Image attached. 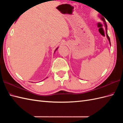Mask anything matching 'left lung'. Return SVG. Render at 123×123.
Instances as JSON below:
<instances>
[{
  "label": "left lung",
  "instance_id": "left-lung-1",
  "mask_svg": "<svg viewBox=\"0 0 123 123\" xmlns=\"http://www.w3.org/2000/svg\"><path fill=\"white\" fill-rule=\"evenodd\" d=\"M98 17L100 18L101 20H102L104 22V26H105V30H106V36H107V38L108 40L109 41V44H110V45H111V41H110V38H109V36L108 35V34H107V25L106 24V22L105 21V19H104V18L101 16L100 15H98Z\"/></svg>",
  "mask_w": 123,
  "mask_h": 123
}]
</instances>
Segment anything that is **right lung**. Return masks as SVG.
Returning a JSON list of instances; mask_svg holds the SVG:
<instances>
[{
    "label": "right lung",
    "mask_w": 123,
    "mask_h": 123,
    "mask_svg": "<svg viewBox=\"0 0 123 123\" xmlns=\"http://www.w3.org/2000/svg\"><path fill=\"white\" fill-rule=\"evenodd\" d=\"M59 48V47H58V48H57L56 49H55V51H54V53H55V51L57 50V49H58ZM43 81V80H42Z\"/></svg>",
    "instance_id": "1"
}]
</instances>
